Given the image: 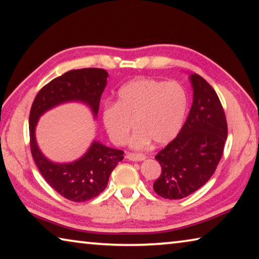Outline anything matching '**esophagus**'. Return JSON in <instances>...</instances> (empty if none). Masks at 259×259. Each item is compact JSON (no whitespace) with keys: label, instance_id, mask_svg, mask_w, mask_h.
Instances as JSON below:
<instances>
[{"label":"esophagus","instance_id":"esophagus-1","mask_svg":"<svg viewBox=\"0 0 259 259\" xmlns=\"http://www.w3.org/2000/svg\"><path fill=\"white\" fill-rule=\"evenodd\" d=\"M126 159L129 161H144L146 159V156L140 153H128L126 154Z\"/></svg>","mask_w":259,"mask_h":259}]
</instances>
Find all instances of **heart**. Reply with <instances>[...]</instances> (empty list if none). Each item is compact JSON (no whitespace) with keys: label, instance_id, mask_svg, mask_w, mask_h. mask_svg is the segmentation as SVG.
I'll return each mask as SVG.
<instances>
[{"label":"heart","instance_id":"1","mask_svg":"<svg viewBox=\"0 0 259 259\" xmlns=\"http://www.w3.org/2000/svg\"><path fill=\"white\" fill-rule=\"evenodd\" d=\"M187 111V95L178 82L154 78H135L122 85L115 104H108L102 113L103 124L113 143L123 145L130 138L133 148H144L153 140L164 145L176 138Z\"/></svg>","mask_w":259,"mask_h":259}]
</instances>
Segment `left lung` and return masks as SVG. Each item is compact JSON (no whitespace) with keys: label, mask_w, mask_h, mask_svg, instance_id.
Instances as JSON below:
<instances>
[{"label":"left lung","mask_w":259,"mask_h":259,"mask_svg":"<svg viewBox=\"0 0 259 259\" xmlns=\"http://www.w3.org/2000/svg\"><path fill=\"white\" fill-rule=\"evenodd\" d=\"M193 103L187 120L171 143L157 153L161 176L156 194L179 200L198 191L212 176L223 155L227 123L216 91L198 74H190Z\"/></svg>","instance_id":"obj_1"}]
</instances>
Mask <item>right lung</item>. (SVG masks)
<instances>
[{
  "mask_svg": "<svg viewBox=\"0 0 259 259\" xmlns=\"http://www.w3.org/2000/svg\"><path fill=\"white\" fill-rule=\"evenodd\" d=\"M108 73L102 68L73 69L48 83L35 97L29 114V138L33 159L47 183L73 202H84L98 196L107 186L109 175L123 160L121 150L93 140L77 160L58 163L48 159L37 145L36 125L50 109L67 103L85 105L97 119L99 102L107 84Z\"/></svg>",
  "mask_w": 259,
  "mask_h": 259,
  "instance_id": "obj_1",
  "label": "right lung"
}]
</instances>
